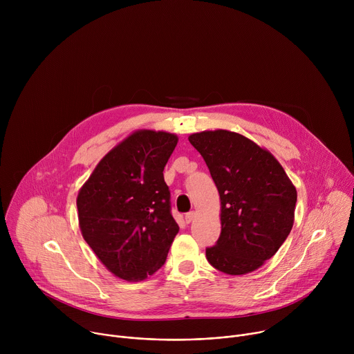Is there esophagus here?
Segmentation results:
<instances>
[{
  "mask_svg": "<svg viewBox=\"0 0 354 354\" xmlns=\"http://www.w3.org/2000/svg\"><path fill=\"white\" fill-rule=\"evenodd\" d=\"M194 217H196V213H194V212H189V213L185 216V220H186V223H192V221L194 220Z\"/></svg>",
  "mask_w": 354,
  "mask_h": 354,
  "instance_id": "34e87169",
  "label": "esophagus"
}]
</instances>
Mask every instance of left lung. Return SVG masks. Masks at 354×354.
Instances as JSON below:
<instances>
[{
	"mask_svg": "<svg viewBox=\"0 0 354 354\" xmlns=\"http://www.w3.org/2000/svg\"><path fill=\"white\" fill-rule=\"evenodd\" d=\"M206 161L221 200V234L206 248L213 268L245 274L261 268L287 239L297 190L269 151L227 131H201L189 137Z\"/></svg>",
	"mask_w": 354,
	"mask_h": 354,
	"instance_id": "obj_1",
	"label": "left lung"
}]
</instances>
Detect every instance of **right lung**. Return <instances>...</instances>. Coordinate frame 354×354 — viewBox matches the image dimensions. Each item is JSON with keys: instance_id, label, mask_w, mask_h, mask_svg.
Returning a JSON list of instances; mask_svg holds the SVG:
<instances>
[{"instance_id": "1", "label": "right lung", "mask_w": 354, "mask_h": 354, "mask_svg": "<svg viewBox=\"0 0 354 354\" xmlns=\"http://www.w3.org/2000/svg\"><path fill=\"white\" fill-rule=\"evenodd\" d=\"M176 144L171 133L136 131L104 157L78 193L84 239L123 280L156 273L179 231L162 174Z\"/></svg>"}]
</instances>
